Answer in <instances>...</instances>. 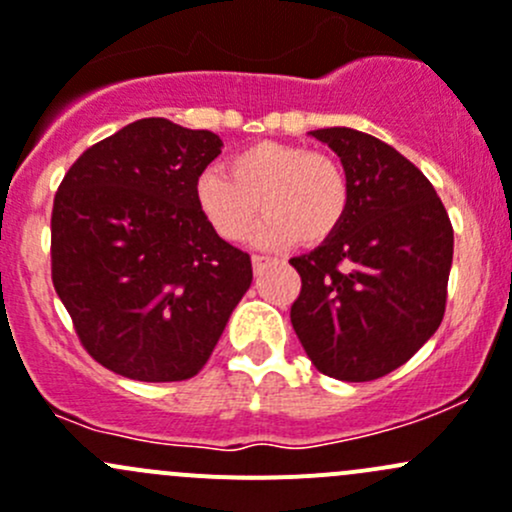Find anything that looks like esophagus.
<instances>
[{
	"label": "esophagus",
	"instance_id": "esophagus-1",
	"mask_svg": "<svg viewBox=\"0 0 512 512\" xmlns=\"http://www.w3.org/2000/svg\"><path fill=\"white\" fill-rule=\"evenodd\" d=\"M272 262V257H265V255H252V267H255V272H262L267 265Z\"/></svg>",
	"mask_w": 512,
	"mask_h": 512
}]
</instances>
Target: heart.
Segmentation results:
<instances>
[{
  "label": "heart",
  "instance_id": "heart-1",
  "mask_svg": "<svg viewBox=\"0 0 512 512\" xmlns=\"http://www.w3.org/2000/svg\"><path fill=\"white\" fill-rule=\"evenodd\" d=\"M195 200L210 227L227 242L250 235L257 210L267 213L255 232L262 247L314 245L332 235L347 215L349 185L329 156L289 143H257L227 160L223 170H205Z\"/></svg>",
  "mask_w": 512,
  "mask_h": 512
}]
</instances>
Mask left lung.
Masks as SVG:
<instances>
[{
  "label": "left lung",
  "mask_w": 512,
  "mask_h": 512,
  "mask_svg": "<svg viewBox=\"0 0 512 512\" xmlns=\"http://www.w3.org/2000/svg\"><path fill=\"white\" fill-rule=\"evenodd\" d=\"M349 185L347 215L319 247L292 257L302 277L292 327L312 364L339 381L399 369L446 312L453 227L426 175L354 128H319Z\"/></svg>",
  "instance_id": "left-lung-1"
}]
</instances>
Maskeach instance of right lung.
I'll return each mask as SVG.
<instances>
[{"label": "right lung", "mask_w": 512, "mask_h": 512, "mask_svg": "<svg viewBox=\"0 0 512 512\" xmlns=\"http://www.w3.org/2000/svg\"><path fill=\"white\" fill-rule=\"evenodd\" d=\"M220 151L215 133L141 118L81 153L61 180L51 280L84 347L116 374L195 376L252 285L250 255L195 200Z\"/></svg>", "instance_id": "right-lung-1"}]
</instances>
